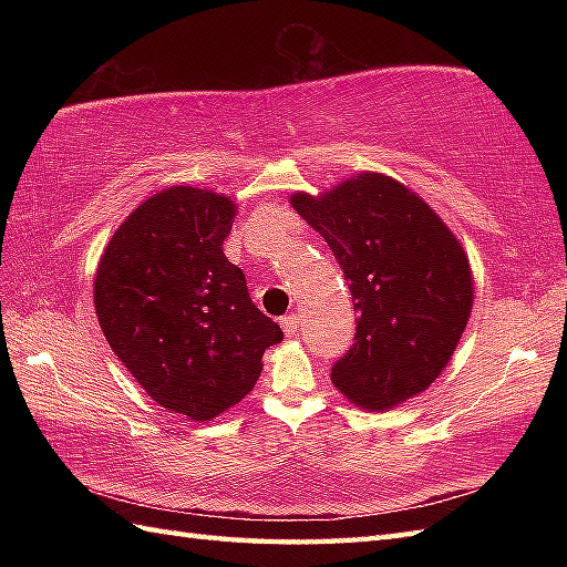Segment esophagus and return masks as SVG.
I'll return each mask as SVG.
<instances>
[{
	"label": "esophagus",
	"mask_w": 567,
	"mask_h": 567,
	"mask_svg": "<svg viewBox=\"0 0 567 567\" xmlns=\"http://www.w3.org/2000/svg\"><path fill=\"white\" fill-rule=\"evenodd\" d=\"M299 323H302V317L295 315V311H290V315L282 317V329L287 336H295L299 331Z\"/></svg>",
	"instance_id": "esophagus-1"
}]
</instances>
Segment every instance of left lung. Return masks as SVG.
Segmentation results:
<instances>
[{
  "label": "left lung",
  "instance_id": "obj_1",
  "mask_svg": "<svg viewBox=\"0 0 567 567\" xmlns=\"http://www.w3.org/2000/svg\"><path fill=\"white\" fill-rule=\"evenodd\" d=\"M292 207L327 238L358 311L355 339L331 368L353 404L390 409L449 363L473 309L465 250L436 212L392 177L363 173Z\"/></svg>",
  "mask_w": 567,
  "mask_h": 567
}]
</instances>
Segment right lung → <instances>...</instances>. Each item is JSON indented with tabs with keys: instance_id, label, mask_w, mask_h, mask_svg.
<instances>
[{
	"instance_id": "right-lung-1",
	"label": "right lung",
	"mask_w": 567,
	"mask_h": 567,
	"mask_svg": "<svg viewBox=\"0 0 567 567\" xmlns=\"http://www.w3.org/2000/svg\"><path fill=\"white\" fill-rule=\"evenodd\" d=\"M236 207L197 187H167L116 228L97 268L94 309L116 358L161 406L209 421L260 378L282 329L252 305L224 256Z\"/></svg>"
}]
</instances>
